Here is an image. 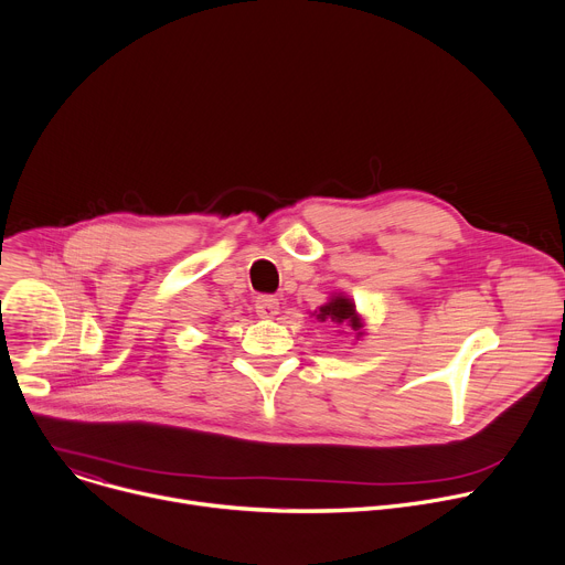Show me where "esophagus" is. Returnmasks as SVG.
Wrapping results in <instances>:
<instances>
[{
    "instance_id": "esophagus-1",
    "label": "esophagus",
    "mask_w": 565,
    "mask_h": 565,
    "mask_svg": "<svg viewBox=\"0 0 565 565\" xmlns=\"http://www.w3.org/2000/svg\"><path fill=\"white\" fill-rule=\"evenodd\" d=\"M255 308H257V315H259V317L273 319V317L279 312V299L268 297V295H262V297H257Z\"/></svg>"
}]
</instances>
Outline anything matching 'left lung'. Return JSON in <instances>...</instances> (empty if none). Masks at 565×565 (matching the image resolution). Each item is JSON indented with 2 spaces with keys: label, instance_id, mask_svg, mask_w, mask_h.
<instances>
[{
  "label": "left lung",
  "instance_id": "left-lung-1",
  "mask_svg": "<svg viewBox=\"0 0 565 565\" xmlns=\"http://www.w3.org/2000/svg\"><path fill=\"white\" fill-rule=\"evenodd\" d=\"M319 321H329L335 327H347L355 335V340L364 338V319L355 308V301L347 292H333L327 303H321L317 310H312Z\"/></svg>",
  "mask_w": 565,
  "mask_h": 565
}]
</instances>
